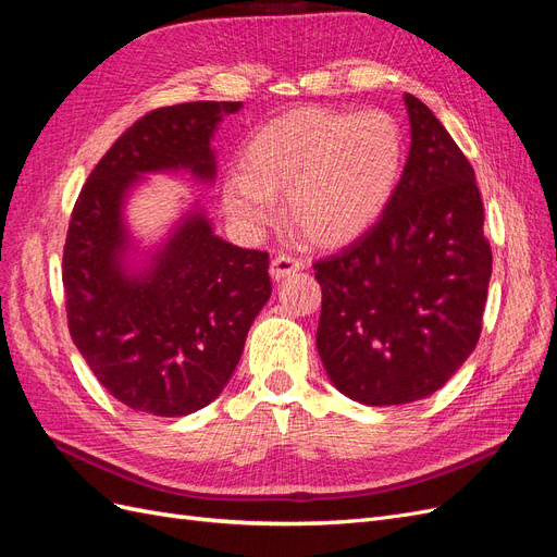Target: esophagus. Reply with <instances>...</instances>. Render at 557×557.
<instances>
[{"mask_svg":"<svg viewBox=\"0 0 557 557\" xmlns=\"http://www.w3.org/2000/svg\"><path fill=\"white\" fill-rule=\"evenodd\" d=\"M301 267H305V262H301L295 256H290V252H278V256L272 260V269H269V272H272V276L278 281V278H285L288 274L299 272Z\"/></svg>","mask_w":557,"mask_h":557,"instance_id":"esophagus-1","label":"esophagus"}]
</instances>
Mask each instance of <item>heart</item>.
I'll use <instances>...</instances> for the list:
<instances>
[{"instance_id": "b5f03b06", "label": "heart", "mask_w": 557, "mask_h": 557, "mask_svg": "<svg viewBox=\"0 0 557 557\" xmlns=\"http://www.w3.org/2000/svg\"><path fill=\"white\" fill-rule=\"evenodd\" d=\"M407 162V137L383 109H299L267 123L244 148V170L223 183L227 213L258 232L278 215L276 193L309 237L358 239L391 205Z\"/></svg>"}]
</instances>
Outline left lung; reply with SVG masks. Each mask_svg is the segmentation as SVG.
<instances>
[{
	"label": "left lung",
	"mask_w": 557,
	"mask_h": 557,
	"mask_svg": "<svg viewBox=\"0 0 557 557\" xmlns=\"http://www.w3.org/2000/svg\"><path fill=\"white\" fill-rule=\"evenodd\" d=\"M411 150L395 197L360 237L313 264L323 290L315 346L350 399H423L458 372L483 327L493 250L462 150L404 95Z\"/></svg>",
	"instance_id": "obj_1"
}]
</instances>
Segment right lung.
<instances>
[{
    "instance_id": "right-lung-1",
    "label": "right lung",
    "mask_w": 557,
    "mask_h": 557,
    "mask_svg": "<svg viewBox=\"0 0 557 557\" xmlns=\"http://www.w3.org/2000/svg\"><path fill=\"white\" fill-rule=\"evenodd\" d=\"M239 109L185 102L148 111L97 162L74 205L62 252L66 325L97 381L134 411L176 418L211 404L272 295L269 252L218 239L199 213L146 278H127L117 262L121 201L134 178L178 166L213 178V129Z\"/></svg>"
}]
</instances>
